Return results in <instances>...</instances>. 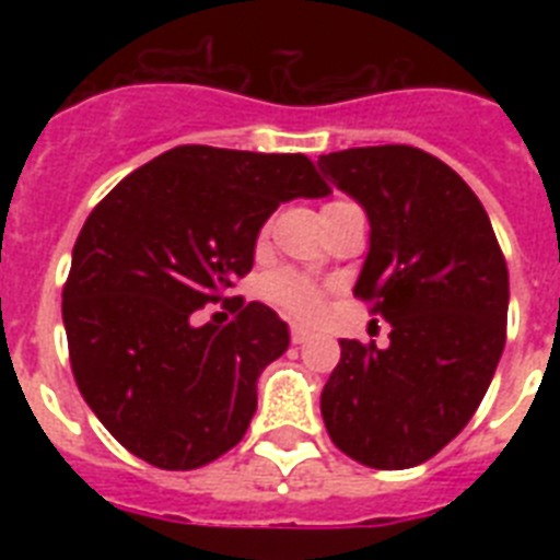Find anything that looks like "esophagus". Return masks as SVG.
Masks as SVG:
<instances>
[{
    "label": "esophagus",
    "instance_id": "34e87169",
    "mask_svg": "<svg viewBox=\"0 0 560 560\" xmlns=\"http://www.w3.org/2000/svg\"><path fill=\"white\" fill-rule=\"evenodd\" d=\"M311 337H314V331H311L307 325H299V323L290 325V340L296 342V346H302V342H307V340H311Z\"/></svg>",
    "mask_w": 560,
    "mask_h": 560
}]
</instances>
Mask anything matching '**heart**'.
Segmentation results:
<instances>
[{
    "mask_svg": "<svg viewBox=\"0 0 560 560\" xmlns=\"http://www.w3.org/2000/svg\"><path fill=\"white\" fill-rule=\"evenodd\" d=\"M264 299L276 305L284 314L293 316H314L323 307V290L314 281L302 279L296 272H272L264 279Z\"/></svg>",
    "mask_w": 560,
    "mask_h": 560,
    "instance_id": "1",
    "label": "heart"
}]
</instances>
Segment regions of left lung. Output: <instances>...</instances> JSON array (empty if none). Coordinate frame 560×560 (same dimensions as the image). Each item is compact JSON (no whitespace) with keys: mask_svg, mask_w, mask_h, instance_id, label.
<instances>
[{"mask_svg":"<svg viewBox=\"0 0 560 560\" xmlns=\"http://www.w3.org/2000/svg\"><path fill=\"white\" fill-rule=\"evenodd\" d=\"M319 168L366 209L372 244L354 296L392 325L389 349L340 340L325 427L360 465L412 468L486 398L505 346L509 267L479 197L433 153L351 148Z\"/></svg>","mask_w":560,"mask_h":560,"instance_id":"8db88e82","label":"left lung"}]
</instances>
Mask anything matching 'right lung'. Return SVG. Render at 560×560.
I'll use <instances>...</instances> for the list:
<instances>
[{"label": "right lung", "mask_w": 560, "mask_h": 560, "mask_svg": "<svg viewBox=\"0 0 560 560\" xmlns=\"http://www.w3.org/2000/svg\"><path fill=\"white\" fill-rule=\"evenodd\" d=\"M331 191L305 153L179 144L90 211L63 284L78 389L121 447L162 470L209 465L244 439L255 381L290 334L261 302L229 296L253 270L281 202ZM220 301L229 324L196 323Z\"/></svg>", "instance_id": "right-lung-1"}]
</instances>
